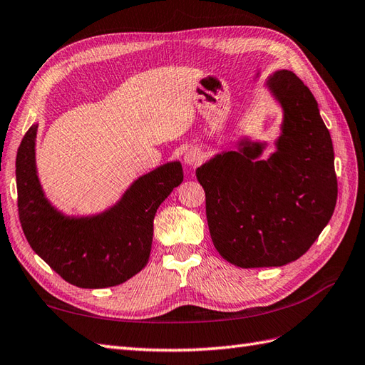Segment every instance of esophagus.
Masks as SVG:
<instances>
[{
  "mask_svg": "<svg viewBox=\"0 0 365 365\" xmlns=\"http://www.w3.org/2000/svg\"><path fill=\"white\" fill-rule=\"evenodd\" d=\"M202 160H203V154H202V152H200L199 149L191 148L190 150H186V154H185V163L188 165L190 168L199 166V165L202 163Z\"/></svg>",
  "mask_w": 365,
  "mask_h": 365,
  "instance_id": "1",
  "label": "esophagus"
}]
</instances>
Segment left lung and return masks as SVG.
Wrapping results in <instances>:
<instances>
[{
    "instance_id": "8db88e82",
    "label": "left lung",
    "mask_w": 365,
    "mask_h": 365,
    "mask_svg": "<svg viewBox=\"0 0 365 365\" xmlns=\"http://www.w3.org/2000/svg\"><path fill=\"white\" fill-rule=\"evenodd\" d=\"M283 110L275 150L242 137L197 168L216 250L232 264L278 267L307 253L337 200L334 150L316 98L292 71L266 81Z\"/></svg>"
}]
</instances>
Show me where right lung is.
Returning <instances> with one entry per match:
<instances>
[{"mask_svg":"<svg viewBox=\"0 0 365 365\" xmlns=\"http://www.w3.org/2000/svg\"><path fill=\"white\" fill-rule=\"evenodd\" d=\"M38 124H32L16 154L19 215L32 250L65 282L86 289L121 284L148 264L154 217L183 182L180 162L138 177L112 207L88 216H68L41 188L36 163Z\"/></svg>","mask_w":365,"mask_h":365,"instance_id":"add662e5","label":"right lung"}]
</instances>
